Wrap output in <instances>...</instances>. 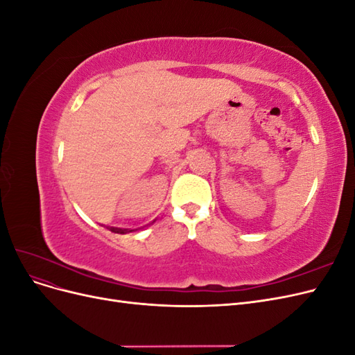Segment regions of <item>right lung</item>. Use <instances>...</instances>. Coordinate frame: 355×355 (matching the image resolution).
Wrapping results in <instances>:
<instances>
[{
	"label": "right lung",
	"instance_id": "obj_1",
	"mask_svg": "<svg viewBox=\"0 0 355 355\" xmlns=\"http://www.w3.org/2000/svg\"><path fill=\"white\" fill-rule=\"evenodd\" d=\"M155 222V220H154ZM110 231L115 232V234H128V232H135L137 230H142V228H137V230H127V228H115V227H108Z\"/></svg>",
	"mask_w": 355,
	"mask_h": 355
}]
</instances>
